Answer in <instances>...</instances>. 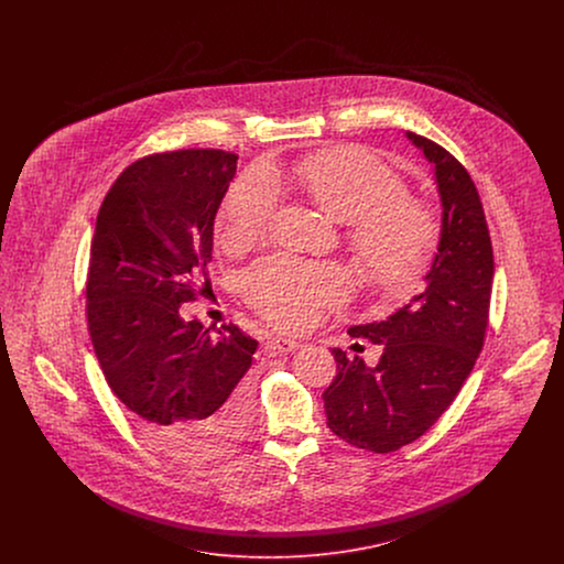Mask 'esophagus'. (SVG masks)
<instances>
[{"mask_svg": "<svg viewBox=\"0 0 564 564\" xmlns=\"http://www.w3.org/2000/svg\"><path fill=\"white\" fill-rule=\"evenodd\" d=\"M302 345L297 340H290V338H272L270 340V349L274 352H294L300 349Z\"/></svg>", "mask_w": 564, "mask_h": 564, "instance_id": "34e87169", "label": "esophagus"}]
</instances>
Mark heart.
Masks as SVG:
<instances>
[{
	"label": "heart",
	"instance_id": "b5f03b06",
	"mask_svg": "<svg viewBox=\"0 0 564 564\" xmlns=\"http://www.w3.org/2000/svg\"><path fill=\"white\" fill-rule=\"evenodd\" d=\"M295 177L323 214L349 224L345 239L364 274L382 288H403L427 269L440 239L430 205L410 196L402 175L364 148H334L306 156ZM279 184L253 166L228 189L219 212V239L228 249L260 241L279 207ZM352 292L338 264L270 256L242 276L245 300L283 327H304L322 308L340 306Z\"/></svg>",
	"mask_w": 564,
	"mask_h": 564
}]
</instances>
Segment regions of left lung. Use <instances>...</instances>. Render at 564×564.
Listing matches in <instances>:
<instances>
[{"instance_id": "8db88e82", "label": "left lung", "mask_w": 564, "mask_h": 564, "mask_svg": "<svg viewBox=\"0 0 564 564\" xmlns=\"http://www.w3.org/2000/svg\"><path fill=\"white\" fill-rule=\"evenodd\" d=\"M408 139L435 166L442 237L427 285L389 319L350 327L382 345L375 368L332 350L336 376L323 391L327 427L350 446L395 453L419 440L455 402L488 329L492 242L482 200L467 169L423 134Z\"/></svg>"}]
</instances>
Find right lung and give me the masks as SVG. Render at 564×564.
Returning a JSON list of instances; mask_svg holds the SVG:
<instances>
[{
  "label": "right lung",
  "instance_id": "1",
  "mask_svg": "<svg viewBox=\"0 0 564 564\" xmlns=\"http://www.w3.org/2000/svg\"><path fill=\"white\" fill-rule=\"evenodd\" d=\"M237 154L175 150L129 164L97 215L86 319L111 393L166 453L207 460L249 427L247 370L258 343L228 323L212 334L182 304L209 281L214 219Z\"/></svg>",
  "mask_w": 564,
  "mask_h": 564
}]
</instances>
